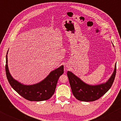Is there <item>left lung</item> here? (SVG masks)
Masks as SVG:
<instances>
[{
    "label": "left lung",
    "mask_w": 121,
    "mask_h": 121,
    "mask_svg": "<svg viewBox=\"0 0 121 121\" xmlns=\"http://www.w3.org/2000/svg\"><path fill=\"white\" fill-rule=\"evenodd\" d=\"M116 74V64L112 76L105 83L91 85L83 82L71 72L68 71L67 76L73 95L79 101L91 102L101 98L110 89Z\"/></svg>",
    "instance_id": "obj_1"
}]
</instances>
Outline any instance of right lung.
Wrapping results in <instances>:
<instances>
[{"label":"right lung","mask_w":121,"mask_h":121,"mask_svg":"<svg viewBox=\"0 0 121 121\" xmlns=\"http://www.w3.org/2000/svg\"><path fill=\"white\" fill-rule=\"evenodd\" d=\"M7 53L6 55L5 73L7 78L12 88L25 99L30 101H41L49 99L54 94L59 77L64 73V66L53 70L43 81L37 84L26 85L13 78L8 68Z\"/></svg>","instance_id":"add662e5"}]
</instances>
